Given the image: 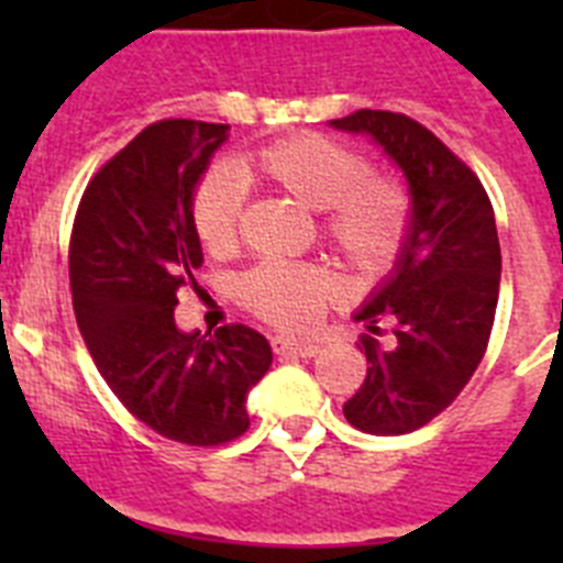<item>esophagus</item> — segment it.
Masks as SVG:
<instances>
[{"label":"esophagus","mask_w":563,"mask_h":563,"mask_svg":"<svg viewBox=\"0 0 563 563\" xmlns=\"http://www.w3.org/2000/svg\"><path fill=\"white\" fill-rule=\"evenodd\" d=\"M271 346L276 355H296V357H312L318 355L316 341H305V338H290V335H276L271 338Z\"/></svg>","instance_id":"esophagus-1"}]
</instances>
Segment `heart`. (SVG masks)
<instances>
[{
    "label": "heart",
    "mask_w": 563,
    "mask_h": 563,
    "mask_svg": "<svg viewBox=\"0 0 563 563\" xmlns=\"http://www.w3.org/2000/svg\"><path fill=\"white\" fill-rule=\"evenodd\" d=\"M247 177L321 211V239L357 282H380L400 262L411 233L409 188L372 172L366 154L321 132H296L242 157ZM245 194L231 174L211 168L188 202L191 228L208 253H231L239 242ZM239 305L267 324H312L335 298L330 273L307 262H258L236 282Z\"/></svg>",
    "instance_id": "b5f03b06"
}]
</instances>
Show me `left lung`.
<instances>
[{
	"mask_svg": "<svg viewBox=\"0 0 563 563\" xmlns=\"http://www.w3.org/2000/svg\"><path fill=\"white\" fill-rule=\"evenodd\" d=\"M332 126L372 134L409 180V242L355 316L372 332L361 335L369 369L343 402L366 434H409L449 409L485 357L501 278L494 206L471 166L409 114L357 109ZM380 320L396 324L389 347L374 338Z\"/></svg>",
	"mask_w": 563,
	"mask_h": 563,
	"instance_id": "left-lung-1",
	"label": "left lung"
}]
</instances>
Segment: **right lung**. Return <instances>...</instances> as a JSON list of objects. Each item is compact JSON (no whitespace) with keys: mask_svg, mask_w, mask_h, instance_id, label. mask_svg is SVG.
Here are the masks:
<instances>
[{"mask_svg":"<svg viewBox=\"0 0 563 563\" xmlns=\"http://www.w3.org/2000/svg\"><path fill=\"white\" fill-rule=\"evenodd\" d=\"M225 137L228 123L146 126L89 180L69 233L73 310L101 377L148 429L202 449L245 434L247 389L273 361L245 324L211 338L174 324L177 292L202 265L188 202Z\"/></svg>","mask_w":563,"mask_h":563,"instance_id":"add662e5","label":"right lung"}]
</instances>
